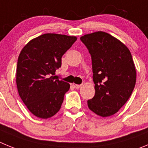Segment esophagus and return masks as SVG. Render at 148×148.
Returning <instances> with one entry per match:
<instances>
[{"label": "esophagus", "instance_id": "1", "mask_svg": "<svg viewBox=\"0 0 148 148\" xmlns=\"http://www.w3.org/2000/svg\"><path fill=\"white\" fill-rule=\"evenodd\" d=\"M72 86H73V87H74V88H75L78 89V88H80L81 86H82V85H77V84L73 83Z\"/></svg>", "mask_w": 148, "mask_h": 148}]
</instances>
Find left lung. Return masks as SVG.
<instances>
[{"label": "left lung", "mask_w": 148, "mask_h": 148, "mask_svg": "<svg viewBox=\"0 0 148 148\" xmlns=\"http://www.w3.org/2000/svg\"><path fill=\"white\" fill-rule=\"evenodd\" d=\"M80 40L91 56L95 84V95L88 100V106L100 116L114 115L135 87L136 71L132 55L125 45L104 32L85 34Z\"/></svg>", "instance_id": "obj_1"}]
</instances>
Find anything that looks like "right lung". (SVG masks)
<instances>
[{
	"label": "right lung",
	"mask_w": 148,
	"mask_h": 148,
	"mask_svg": "<svg viewBox=\"0 0 148 148\" xmlns=\"http://www.w3.org/2000/svg\"><path fill=\"white\" fill-rule=\"evenodd\" d=\"M77 40L74 36L42 34L21 50L16 83L21 99L32 114L48 119L59 111L70 85L53 75L61 67L62 55Z\"/></svg>",
	"instance_id": "obj_1"
}]
</instances>
